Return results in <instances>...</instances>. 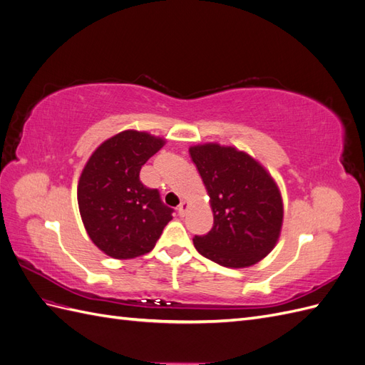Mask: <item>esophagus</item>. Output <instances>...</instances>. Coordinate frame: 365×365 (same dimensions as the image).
I'll return each instance as SVG.
<instances>
[{
	"instance_id": "34e87169",
	"label": "esophagus",
	"mask_w": 365,
	"mask_h": 365,
	"mask_svg": "<svg viewBox=\"0 0 365 365\" xmlns=\"http://www.w3.org/2000/svg\"><path fill=\"white\" fill-rule=\"evenodd\" d=\"M187 210H189V202L182 201V202L180 204V207H178V215L184 217V216H185V213H187Z\"/></svg>"
}]
</instances>
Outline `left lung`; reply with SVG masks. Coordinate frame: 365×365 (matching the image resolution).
I'll return each mask as SVG.
<instances>
[{
  "label": "left lung",
  "instance_id": "1",
  "mask_svg": "<svg viewBox=\"0 0 365 365\" xmlns=\"http://www.w3.org/2000/svg\"><path fill=\"white\" fill-rule=\"evenodd\" d=\"M189 152L213 210V228L193 237L197 252L227 268L251 267L267 257L283 224L282 195L272 176L236 148L205 143Z\"/></svg>",
  "mask_w": 365,
  "mask_h": 365
}]
</instances>
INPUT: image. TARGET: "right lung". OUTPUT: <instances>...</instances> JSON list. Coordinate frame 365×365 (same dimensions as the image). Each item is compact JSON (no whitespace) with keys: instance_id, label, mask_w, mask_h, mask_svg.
Returning a JSON list of instances; mask_svg holds the SVG:
<instances>
[{"instance_id":"obj_1","label":"right lung","mask_w":365,"mask_h":365,"mask_svg":"<svg viewBox=\"0 0 365 365\" xmlns=\"http://www.w3.org/2000/svg\"><path fill=\"white\" fill-rule=\"evenodd\" d=\"M148 132L123 130L85 164L77 202L88 236L109 257L134 259L155 247L173 210L140 181L141 165L164 146Z\"/></svg>"}]
</instances>
